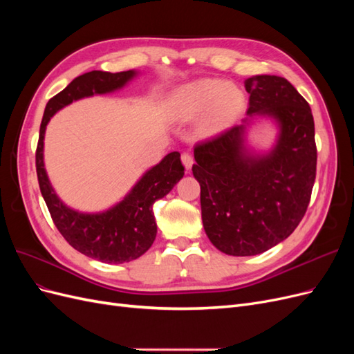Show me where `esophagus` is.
<instances>
[{
	"label": "esophagus",
	"mask_w": 354,
	"mask_h": 354,
	"mask_svg": "<svg viewBox=\"0 0 354 354\" xmlns=\"http://www.w3.org/2000/svg\"><path fill=\"white\" fill-rule=\"evenodd\" d=\"M181 162H183L185 168L189 171L192 168V165H194V156H192L190 153H183L181 155Z\"/></svg>",
	"instance_id": "1"
}]
</instances>
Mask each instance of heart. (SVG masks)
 Segmentation results:
<instances>
[{"instance_id":"heart-1","label":"heart","mask_w":354,"mask_h":354,"mask_svg":"<svg viewBox=\"0 0 354 354\" xmlns=\"http://www.w3.org/2000/svg\"><path fill=\"white\" fill-rule=\"evenodd\" d=\"M243 93L220 80H201L180 88L174 99L176 115L181 120L203 118L201 130L214 134L226 128L243 108Z\"/></svg>"}]
</instances>
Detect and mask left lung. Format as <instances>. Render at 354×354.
Listing matches in <instances>:
<instances>
[{"label":"left lung","mask_w":354,"mask_h":354,"mask_svg":"<svg viewBox=\"0 0 354 354\" xmlns=\"http://www.w3.org/2000/svg\"><path fill=\"white\" fill-rule=\"evenodd\" d=\"M245 88L250 108L242 124L198 143L192 167L207 236L234 257L261 254L295 230L312 196L317 160L312 109L291 82L255 75ZM257 115L270 117L280 130L261 156L244 143L245 125Z\"/></svg>","instance_id":"obj_1"}]
</instances>
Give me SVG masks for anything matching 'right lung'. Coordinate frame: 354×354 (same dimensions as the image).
I'll return each mask as SVG.
<instances>
[{
    "label": "right lung",
    "instance_id": "obj_1",
    "mask_svg": "<svg viewBox=\"0 0 354 354\" xmlns=\"http://www.w3.org/2000/svg\"><path fill=\"white\" fill-rule=\"evenodd\" d=\"M137 75L136 71H91L75 78L65 90L50 99L39 127L37 146V176L42 198L56 227L71 246L90 259L121 264L133 261L151 248L156 238L152 207L164 198L185 176L178 152L168 153L159 164L147 169L127 196L103 212H80L60 201L44 168V134L51 116L75 100L122 88Z\"/></svg>",
    "mask_w": 354,
    "mask_h": 354
}]
</instances>
